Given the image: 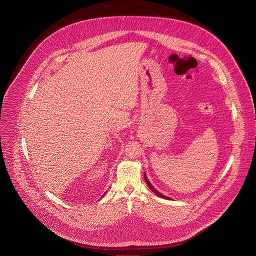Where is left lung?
I'll use <instances>...</instances> for the list:
<instances>
[{
	"mask_svg": "<svg viewBox=\"0 0 256 256\" xmlns=\"http://www.w3.org/2000/svg\"><path fill=\"white\" fill-rule=\"evenodd\" d=\"M144 178H145V182H146V184H148V186H149V188L154 192V194H156L158 196H160V198H165V200H170V198H168V196H164V194H162L161 192H159L154 186H153V184L149 182V180L147 178V176H146V172H144Z\"/></svg>",
	"mask_w": 256,
	"mask_h": 256,
	"instance_id": "1",
	"label": "left lung"
}]
</instances>
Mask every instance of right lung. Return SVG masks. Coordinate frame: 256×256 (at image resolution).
<instances>
[{
	"instance_id": "right-lung-1",
	"label": "right lung",
	"mask_w": 256,
	"mask_h": 256,
	"mask_svg": "<svg viewBox=\"0 0 256 256\" xmlns=\"http://www.w3.org/2000/svg\"><path fill=\"white\" fill-rule=\"evenodd\" d=\"M105 194H106V192H105ZM104 194H103V196H104Z\"/></svg>"
}]
</instances>
